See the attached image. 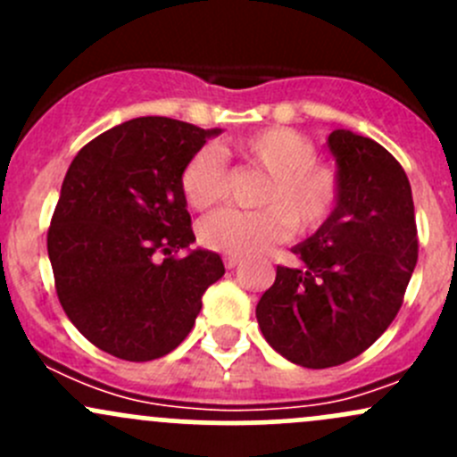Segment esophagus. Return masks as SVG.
Masks as SVG:
<instances>
[{"label":"esophagus","instance_id":"1","mask_svg":"<svg viewBox=\"0 0 457 457\" xmlns=\"http://www.w3.org/2000/svg\"><path fill=\"white\" fill-rule=\"evenodd\" d=\"M223 262H225V267H228V270H234L237 265H241V258H238V256H225Z\"/></svg>","mask_w":457,"mask_h":457}]
</instances>
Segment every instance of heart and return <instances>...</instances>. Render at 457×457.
Here are the masks:
<instances>
[{"mask_svg":"<svg viewBox=\"0 0 457 457\" xmlns=\"http://www.w3.org/2000/svg\"><path fill=\"white\" fill-rule=\"evenodd\" d=\"M238 154L267 172L261 203L254 212L220 210L201 220L199 238L205 247L229 256H250L287 238L294 228L310 234L334 212L338 203V177L334 168L316 161L310 137L292 128H265L237 143ZM181 190L187 205L207 210L225 190L223 159L212 147H201L186 163Z\"/></svg>","mask_w":457,"mask_h":457,"instance_id":"b5f03b06","label":"heart"}]
</instances>
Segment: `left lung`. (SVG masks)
<instances>
[{"mask_svg":"<svg viewBox=\"0 0 457 457\" xmlns=\"http://www.w3.org/2000/svg\"><path fill=\"white\" fill-rule=\"evenodd\" d=\"M338 203L325 225L292 247L298 267H276L256 305L274 352L307 370L343 365L391 325L416 270L413 196L403 165L373 139L334 130Z\"/></svg>","mask_w":457,"mask_h":457,"instance_id":"8db88e82","label":"left lung"}]
</instances>
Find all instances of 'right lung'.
Returning <instances> with one entry per match:
<instances>
[{
  "mask_svg": "<svg viewBox=\"0 0 457 457\" xmlns=\"http://www.w3.org/2000/svg\"><path fill=\"white\" fill-rule=\"evenodd\" d=\"M220 132L139 117L72 159L48 229V258L63 312L104 352L145 362L177 349L205 289L225 274L216 252L192 250L181 190L190 156Z\"/></svg>",
  "mask_w": 457,
  "mask_h": 457,
  "instance_id": "1",
  "label": "right lung"
}]
</instances>
